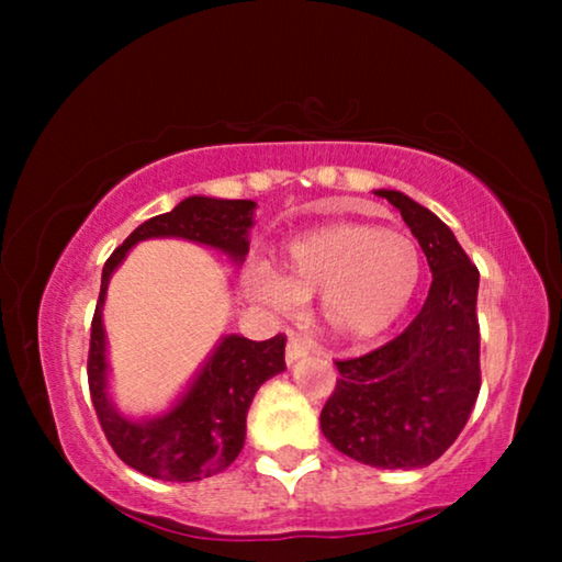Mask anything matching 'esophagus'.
<instances>
[{
  "label": "esophagus",
  "mask_w": 562,
  "mask_h": 562,
  "mask_svg": "<svg viewBox=\"0 0 562 562\" xmlns=\"http://www.w3.org/2000/svg\"><path fill=\"white\" fill-rule=\"evenodd\" d=\"M312 345L307 339H302L300 335H290V341H288V349H284V359H288V364H294V361L307 357L310 355Z\"/></svg>",
  "instance_id": "obj_1"
}]
</instances>
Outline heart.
<instances>
[{
  "label": "heart",
  "mask_w": 562,
  "mask_h": 562,
  "mask_svg": "<svg viewBox=\"0 0 562 562\" xmlns=\"http://www.w3.org/2000/svg\"><path fill=\"white\" fill-rule=\"evenodd\" d=\"M422 272V250L408 233L372 223H335L284 245L278 272L247 270L245 288L280 312L319 294V315L337 337L369 339L404 315Z\"/></svg>",
  "instance_id": "b5f03b06"
}]
</instances>
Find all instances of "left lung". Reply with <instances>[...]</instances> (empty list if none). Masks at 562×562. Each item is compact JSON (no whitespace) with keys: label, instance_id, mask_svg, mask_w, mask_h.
Returning a JSON list of instances; mask_svg holds the SVG:
<instances>
[{"label":"left lung","instance_id":"1","mask_svg":"<svg viewBox=\"0 0 562 562\" xmlns=\"http://www.w3.org/2000/svg\"><path fill=\"white\" fill-rule=\"evenodd\" d=\"M398 207L431 268L424 307L402 335L335 361L339 379L319 426L349 459L376 469H424L459 439L481 392L479 270L449 225L398 190Z\"/></svg>","mask_w":562,"mask_h":562}]
</instances>
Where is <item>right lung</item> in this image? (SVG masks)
<instances>
[{
    "label": "right lung",
    "mask_w": 562,
    "mask_h": 562,
    "mask_svg": "<svg viewBox=\"0 0 562 562\" xmlns=\"http://www.w3.org/2000/svg\"><path fill=\"white\" fill-rule=\"evenodd\" d=\"M252 201H217L190 195L173 211L156 215L138 225L123 245L111 252L101 272V292L91 319L89 341V392L99 424L111 449L123 463L160 481H201L227 469L245 443V422L252 396L270 376L284 372V335L268 341H252L237 335L223 337L201 374L183 398L168 414L131 422L109 402L106 392V339H103L101 310L106 300L111 272L133 245L148 237H186L245 258L247 231L252 227Z\"/></svg>",
    "instance_id": "1"
}]
</instances>
